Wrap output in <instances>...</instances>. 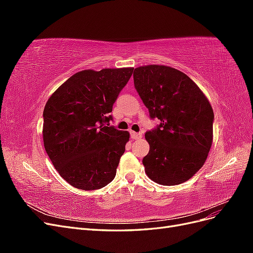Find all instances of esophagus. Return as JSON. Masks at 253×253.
Masks as SVG:
<instances>
[{
    "label": "esophagus",
    "instance_id": "1",
    "mask_svg": "<svg viewBox=\"0 0 253 253\" xmlns=\"http://www.w3.org/2000/svg\"><path fill=\"white\" fill-rule=\"evenodd\" d=\"M129 134H131V137L133 139H135V140H137V139H139V138H141L142 137V134L141 133H136V132H129Z\"/></svg>",
    "mask_w": 253,
    "mask_h": 253
}]
</instances>
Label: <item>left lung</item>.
Segmentation results:
<instances>
[{"label": "left lung", "mask_w": 253, "mask_h": 253, "mask_svg": "<svg viewBox=\"0 0 253 253\" xmlns=\"http://www.w3.org/2000/svg\"><path fill=\"white\" fill-rule=\"evenodd\" d=\"M134 85L151 119L145 173L159 185L185 182L204 166L213 140L214 114L203 91L186 74L165 65L134 70Z\"/></svg>", "instance_id": "1"}]
</instances>
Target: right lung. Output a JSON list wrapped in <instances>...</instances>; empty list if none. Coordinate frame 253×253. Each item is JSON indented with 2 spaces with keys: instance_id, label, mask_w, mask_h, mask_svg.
Masks as SVG:
<instances>
[{
  "instance_id": "1",
  "label": "right lung",
  "mask_w": 253,
  "mask_h": 253,
  "mask_svg": "<svg viewBox=\"0 0 253 253\" xmlns=\"http://www.w3.org/2000/svg\"><path fill=\"white\" fill-rule=\"evenodd\" d=\"M134 68L73 75L43 111V141L60 176L73 187L96 190L115 178L129 134L110 126V113Z\"/></svg>"
}]
</instances>
